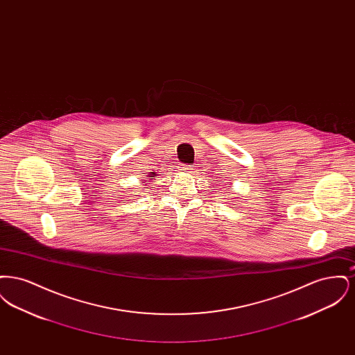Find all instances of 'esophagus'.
Returning a JSON list of instances; mask_svg holds the SVG:
<instances>
[{"label": "esophagus", "instance_id": "obj_1", "mask_svg": "<svg viewBox=\"0 0 355 355\" xmlns=\"http://www.w3.org/2000/svg\"><path fill=\"white\" fill-rule=\"evenodd\" d=\"M194 169L191 165H182V170L184 171H187V173H190L191 170Z\"/></svg>", "mask_w": 355, "mask_h": 355}]
</instances>
